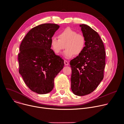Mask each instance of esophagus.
Here are the masks:
<instances>
[{
    "label": "esophagus",
    "instance_id": "esophagus-1",
    "mask_svg": "<svg viewBox=\"0 0 124 124\" xmlns=\"http://www.w3.org/2000/svg\"><path fill=\"white\" fill-rule=\"evenodd\" d=\"M64 64L66 66H68L69 64V63L67 60H64Z\"/></svg>",
    "mask_w": 124,
    "mask_h": 124
}]
</instances>
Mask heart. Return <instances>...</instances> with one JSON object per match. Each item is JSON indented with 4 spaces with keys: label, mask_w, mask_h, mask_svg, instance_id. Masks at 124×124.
I'll return each instance as SVG.
<instances>
[{
    "label": "heart",
    "mask_w": 124,
    "mask_h": 124,
    "mask_svg": "<svg viewBox=\"0 0 124 124\" xmlns=\"http://www.w3.org/2000/svg\"><path fill=\"white\" fill-rule=\"evenodd\" d=\"M58 37L59 39L54 37L51 38V46L56 54H60L66 47L63 56L66 59L73 57L74 54L79 55L85 47L86 40L84 36L70 28L61 31L59 33Z\"/></svg>",
    "instance_id": "1"
}]
</instances>
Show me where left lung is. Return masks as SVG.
Instances as JSON below:
<instances>
[{"label":"left lung","mask_w":124,"mask_h":124,"mask_svg":"<svg viewBox=\"0 0 124 124\" xmlns=\"http://www.w3.org/2000/svg\"><path fill=\"white\" fill-rule=\"evenodd\" d=\"M86 40L82 53L70 62L71 89L78 96L93 92L104 78L106 52L98 33L90 26L80 25Z\"/></svg>","instance_id":"obj_1"}]
</instances>
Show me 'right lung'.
Wrapping results in <instances>:
<instances>
[{
    "instance_id": "obj_1",
    "label": "right lung",
    "mask_w": 124,
    "mask_h": 124,
    "mask_svg": "<svg viewBox=\"0 0 124 124\" xmlns=\"http://www.w3.org/2000/svg\"><path fill=\"white\" fill-rule=\"evenodd\" d=\"M59 26L45 23L31 29L20 46L19 72L27 87L38 94L54 87V79L64 66V60L52 50L50 41Z\"/></svg>"
}]
</instances>
